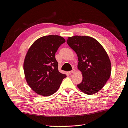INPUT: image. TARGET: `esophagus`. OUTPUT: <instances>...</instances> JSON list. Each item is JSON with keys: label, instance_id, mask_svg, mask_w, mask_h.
Listing matches in <instances>:
<instances>
[{"label": "esophagus", "instance_id": "obj_1", "mask_svg": "<svg viewBox=\"0 0 128 128\" xmlns=\"http://www.w3.org/2000/svg\"><path fill=\"white\" fill-rule=\"evenodd\" d=\"M75 71H76V70H75L74 69L72 70V71H69V74H72V73H73L75 72Z\"/></svg>", "mask_w": 128, "mask_h": 128}]
</instances>
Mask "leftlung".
<instances>
[{
  "mask_svg": "<svg viewBox=\"0 0 128 128\" xmlns=\"http://www.w3.org/2000/svg\"><path fill=\"white\" fill-rule=\"evenodd\" d=\"M66 42L78 57V68L82 76L78 88L88 94L98 92L111 74V63L106 52L98 41L90 36L68 37Z\"/></svg>",
  "mask_w": 128,
  "mask_h": 128,
  "instance_id": "left-lung-1",
  "label": "left lung"
}]
</instances>
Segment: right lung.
Segmentation results:
<instances>
[{
  "label": "right lung",
  "instance_id": "right-lung-1",
  "mask_svg": "<svg viewBox=\"0 0 128 128\" xmlns=\"http://www.w3.org/2000/svg\"><path fill=\"white\" fill-rule=\"evenodd\" d=\"M66 42L57 35L42 36L29 48L24 62L27 84L36 94L50 96L57 92L66 75L59 72L55 55L59 47Z\"/></svg>",
  "mask_w": 128,
  "mask_h": 128
}]
</instances>
